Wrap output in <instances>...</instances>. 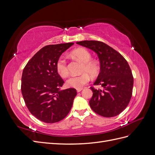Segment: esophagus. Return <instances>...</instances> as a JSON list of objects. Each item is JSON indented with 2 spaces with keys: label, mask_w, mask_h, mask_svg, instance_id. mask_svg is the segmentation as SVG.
Segmentation results:
<instances>
[{
  "label": "esophagus",
  "mask_w": 155,
  "mask_h": 155,
  "mask_svg": "<svg viewBox=\"0 0 155 155\" xmlns=\"http://www.w3.org/2000/svg\"><path fill=\"white\" fill-rule=\"evenodd\" d=\"M83 88H77L76 90H77V92H81V91L83 90Z\"/></svg>",
  "instance_id": "1"
}]
</instances>
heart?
<instances>
[{
	"label": "heart",
	"mask_w": 155,
	"mask_h": 155,
	"mask_svg": "<svg viewBox=\"0 0 155 155\" xmlns=\"http://www.w3.org/2000/svg\"><path fill=\"white\" fill-rule=\"evenodd\" d=\"M71 54L84 63L82 72L85 73L79 76H74L69 78L67 81V85L70 87L80 88L90 81L91 77L87 73L90 74L91 76H96L100 72V65L97 61L91 59L92 55L91 52L85 48H79L74 50L72 51ZM56 69L59 76L61 77L65 78L68 76L69 72L67 62L63 56H61L58 59L56 63Z\"/></svg>",
	"instance_id": "1"
}]
</instances>
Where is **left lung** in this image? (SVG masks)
I'll return each instance as SVG.
<instances>
[{"mask_svg": "<svg viewBox=\"0 0 155 155\" xmlns=\"http://www.w3.org/2000/svg\"><path fill=\"white\" fill-rule=\"evenodd\" d=\"M76 43L94 51L100 59V72L94 85H101L103 88L91 87L93 92L89 101L91 109L107 118L120 114L129 105L133 93V76L127 61L103 42L83 41Z\"/></svg>", "mask_w": 155, "mask_h": 155, "instance_id": "1", "label": "left lung"}]
</instances>
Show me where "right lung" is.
Returning <instances> with one entry per match:
<instances>
[{
  "label": "right lung",
  "instance_id": "obj_1",
  "mask_svg": "<svg viewBox=\"0 0 155 155\" xmlns=\"http://www.w3.org/2000/svg\"><path fill=\"white\" fill-rule=\"evenodd\" d=\"M73 43L45 46L29 60L21 79V92L31 114L45 123L62 120L69 113L77 95L75 88L60 91L64 81L56 63Z\"/></svg>",
  "mask_w": 155,
  "mask_h": 155
}]
</instances>
